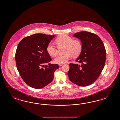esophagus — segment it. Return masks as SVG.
Returning a JSON list of instances; mask_svg holds the SVG:
<instances>
[{"label":"esophagus","mask_w":120,"mask_h":120,"mask_svg":"<svg viewBox=\"0 0 120 120\" xmlns=\"http://www.w3.org/2000/svg\"><path fill=\"white\" fill-rule=\"evenodd\" d=\"M62 65H63L62 64H58V65H59V66H61Z\"/></svg>","instance_id":"34e87169"}]
</instances>
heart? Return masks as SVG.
<instances>
[{"mask_svg":"<svg viewBox=\"0 0 120 120\" xmlns=\"http://www.w3.org/2000/svg\"><path fill=\"white\" fill-rule=\"evenodd\" d=\"M58 46H65L63 55H58L54 59V62L58 64H63L67 62L73 57H76L81 53L82 45L79 40H73L72 37L66 34H62L58 36L55 40ZM46 50L48 54L51 56H55L57 54V48L52 43L47 44Z\"/></svg>","mask_w":120,"mask_h":120,"instance_id":"1","label":"heart"}]
</instances>
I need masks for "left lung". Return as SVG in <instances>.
I'll return each mask as SVG.
<instances>
[{
	"mask_svg": "<svg viewBox=\"0 0 120 120\" xmlns=\"http://www.w3.org/2000/svg\"><path fill=\"white\" fill-rule=\"evenodd\" d=\"M80 40L82 50L76 61L69 64L68 75L69 79L76 85L87 86L97 80L105 64L106 51L101 39L96 34L88 32H80L73 34Z\"/></svg>",
	"mask_w": 120,
	"mask_h": 120,
	"instance_id": "1",
	"label": "left lung"
}]
</instances>
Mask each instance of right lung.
Wrapping results in <instances>:
<instances>
[{
	"instance_id": "obj_1",
	"label": "right lung",
	"mask_w": 120,
	"mask_h": 120,
	"mask_svg": "<svg viewBox=\"0 0 120 120\" xmlns=\"http://www.w3.org/2000/svg\"><path fill=\"white\" fill-rule=\"evenodd\" d=\"M55 35L37 33L26 37L19 43L15 54L17 69L22 79L31 87L40 89L50 84L57 64L45 65L51 61L46 50Z\"/></svg>"
}]
</instances>
